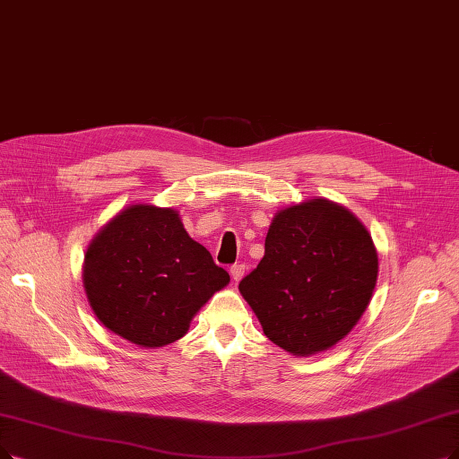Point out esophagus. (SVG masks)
I'll return each instance as SVG.
<instances>
[{"instance_id": "obj_1", "label": "esophagus", "mask_w": 459, "mask_h": 459, "mask_svg": "<svg viewBox=\"0 0 459 459\" xmlns=\"http://www.w3.org/2000/svg\"><path fill=\"white\" fill-rule=\"evenodd\" d=\"M230 274H231L233 281H241L243 274H245V265H243V264L231 265V267H230Z\"/></svg>"}]
</instances>
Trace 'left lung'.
Listing matches in <instances>:
<instances>
[{
  "label": "left lung",
  "instance_id": "8db88e82",
  "mask_svg": "<svg viewBox=\"0 0 459 459\" xmlns=\"http://www.w3.org/2000/svg\"><path fill=\"white\" fill-rule=\"evenodd\" d=\"M377 273V250L359 220L333 201L310 199L274 216L264 258L239 290L274 344L308 356L356 325Z\"/></svg>",
  "mask_w": 459,
  "mask_h": 459
}]
</instances>
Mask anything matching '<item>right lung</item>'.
<instances>
[{
	"instance_id": "1",
	"label": "right lung",
	"mask_w": 459,
	"mask_h": 459,
	"mask_svg": "<svg viewBox=\"0 0 459 459\" xmlns=\"http://www.w3.org/2000/svg\"><path fill=\"white\" fill-rule=\"evenodd\" d=\"M84 288L100 322L134 344L175 342L214 291L230 282L177 211L132 205L91 241Z\"/></svg>"
}]
</instances>
